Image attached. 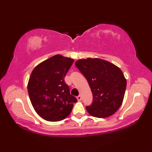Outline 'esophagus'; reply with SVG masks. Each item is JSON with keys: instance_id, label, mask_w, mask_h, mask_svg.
Instances as JSON below:
<instances>
[{"instance_id": "34e87169", "label": "esophagus", "mask_w": 152, "mask_h": 152, "mask_svg": "<svg viewBox=\"0 0 152 152\" xmlns=\"http://www.w3.org/2000/svg\"><path fill=\"white\" fill-rule=\"evenodd\" d=\"M82 96L81 95H79V96H77V99H78V101H81V100H82Z\"/></svg>"}]
</instances>
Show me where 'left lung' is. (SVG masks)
I'll return each mask as SVG.
<instances>
[{"label": "left lung", "mask_w": 152, "mask_h": 152, "mask_svg": "<svg viewBox=\"0 0 152 152\" xmlns=\"http://www.w3.org/2000/svg\"><path fill=\"white\" fill-rule=\"evenodd\" d=\"M75 65L88 80L93 93L92 104L86 106L89 114L104 118L117 112L124 101L127 86L121 70L99 58L79 59Z\"/></svg>", "instance_id": "left-lung-1"}]
</instances>
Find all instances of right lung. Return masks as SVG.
<instances>
[{
  "label": "right lung",
  "mask_w": 152,
  "mask_h": 152,
  "mask_svg": "<svg viewBox=\"0 0 152 152\" xmlns=\"http://www.w3.org/2000/svg\"><path fill=\"white\" fill-rule=\"evenodd\" d=\"M73 62V59L58 54L38 64L32 71L27 85L28 95L34 110L45 120L65 119L77 102L64 81Z\"/></svg>",
  "instance_id": "add662e5"
}]
</instances>
